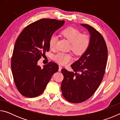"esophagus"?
Masks as SVG:
<instances>
[{
	"instance_id": "34e87169",
	"label": "esophagus",
	"mask_w": 120,
	"mask_h": 120,
	"mask_svg": "<svg viewBox=\"0 0 120 120\" xmlns=\"http://www.w3.org/2000/svg\"><path fill=\"white\" fill-rule=\"evenodd\" d=\"M62 67L61 66H59V71H61V70Z\"/></svg>"
}]
</instances>
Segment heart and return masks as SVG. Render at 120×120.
I'll return each instance as SVG.
<instances>
[{
	"label": "heart",
	"instance_id": "obj_1",
	"mask_svg": "<svg viewBox=\"0 0 120 120\" xmlns=\"http://www.w3.org/2000/svg\"><path fill=\"white\" fill-rule=\"evenodd\" d=\"M61 34L70 42V49L77 56H80L84 53L90 45V37L87 34H82L79 30L75 27H68L65 28ZM57 41V36L55 34L51 35L49 40L51 49H55ZM53 59L60 64L66 65L72 60V56L69 53L58 52L54 56Z\"/></svg>",
	"mask_w": 120,
	"mask_h": 120
}]
</instances>
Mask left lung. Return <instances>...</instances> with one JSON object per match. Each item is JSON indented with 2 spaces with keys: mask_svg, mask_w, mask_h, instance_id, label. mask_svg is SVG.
<instances>
[{
  "mask_svg": "<svg viewBox=\"0 0 120 120\" xmlns=\"http://www.w3.org/2000/svg\"><path fill=\"white\" fill-rule=\"evenodd\" d=\"M81 25L90 33V45L82 56L71 65L75 72L61 69L64 77L61 85L62 95L72 103L83 102L96 92L103 80L107 60V48L103 36L90 25Z\"/></svg>",
  "mask_w": 120,
  "mask_h": 120,
  "instance_id": "8db88e82",
  "label": "left lung"
}]
</instances>
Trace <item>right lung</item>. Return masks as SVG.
I'll return each mask as SVG.
<instances>
[{
    "label": "right lung",
    "instance_id": "add662e5",
    "mask_svg": "<svg viewBox=\"0 0 120 120\" xmlns=\"http://www.w3.org/2000/svg\"><path fill=\"white\" fill-rule=\"evenodd\" d=\"M64 21L43 19L27 25L16 41L11 60L14 82L19 92L35 97L43 92L58 65L50 62L42 68L38 61L50 49L49 40Z\"/></svg>",
    "mask_w": 120,
    "mask_h": 120
}]
</instances>
